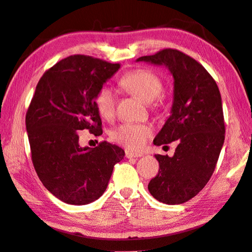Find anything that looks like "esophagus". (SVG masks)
<instances>
[{
    "label": "esophagus",
    "mask_w": 252,
    "mask_h": 252,
    "mask_svg": "<svg viewBox=\"0 0 252 252\" xmlns=\"http://www.w3.org/2000/svg\"><path fill=\"white\" fill-rule=\"evenodd\" d=\"M142 154L140 153H134L131 152V151H126V158H141Z\"/></svg>",
    "instance_id": "esophagus-1"
}]
</instances>
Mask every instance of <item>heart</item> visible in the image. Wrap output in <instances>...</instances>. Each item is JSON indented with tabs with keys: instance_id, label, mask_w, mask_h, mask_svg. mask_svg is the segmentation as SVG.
Wrapping results in <instances>:
<instances>
[{
	"instance_id": "1",
	"label": "heart",
	"mask_w": 252,
	"mask_h": 252,
	"mask_svg": "<svg viewBox=\"0 0 252 252\" xmlns=\"http://www.w3.org/2000/svg\"><path fill=\"white\" fill-rule=\"evenodd\" d=\"M119 84L126 90L130 91L145 102L157 99L162 93L163 84L159 77L148 69H134L123 75ZM117 98L110 87H102L95 97V106L100 116L110 120L116 114ZM152 135V127L149 125L123 123L111 132L114 142L130 150H140L144 146L146 140Z\"/></svg>"
}]
</instances>
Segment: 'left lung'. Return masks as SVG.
<instances>
[{"mask_svg":"<svg viewBox=\"0 0 252 252\" xmlns=\"http://www.w3.org/2000/svg\"><path fill=\"white\" fill-rule=\"evenodd\" d=\"M136 62L165 66L174 78L171 116L155 136V145L177 141L172 158L157 154L159 170L149 191L158 202L183 204L212 177L225 141L221 95L208 71L194 58L166 48Z\"/></svg>","mask_w":252,"mask_h":252,"instance_id":"1","label":"left lung"}]
</instances>
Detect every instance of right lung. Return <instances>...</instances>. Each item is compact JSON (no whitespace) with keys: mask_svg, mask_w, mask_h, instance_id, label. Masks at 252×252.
<instances>
[{"mask_svg":"<svg viewBox=\"0 0 252 252\" xmlns=\"http://www.w3.org/2000/svg\"><path fill=\"white\" fill-rule=\"evenodd\" d=\"M119 68L120 63L74 55L49 68L36 86L25 119L32 161L43 185L66 204L98 199L125 157L106 141L81 148L77 132L102 133L95 97Z\"/></svg>","mask_w":252,"mask_h":252,"instance_id":"add662e5","label":"right lung"}]
</instances>
